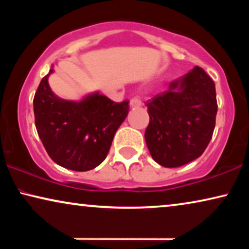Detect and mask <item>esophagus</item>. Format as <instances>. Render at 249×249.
Instances as JSON below:
<instances>
[{
  "label": "esophagus",
  "instance_id": "34e87169",
  "mask_svg": "<svg viewBox=\"0 0 249 249\" xmlns=\"http://www.w3.org/2000/svg\"><path fill=\"white\" fill-rule=\"evenodd\" d=\"M129 104H130V107H138L142 105V102L137 97H132L130 102H129Z\"/></svg>",
  "mask_w": 249,
  "mask_h": 249
}]
</instances>
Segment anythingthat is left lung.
Wrapping results in <instances>:
<instances>
[{
	"label": "left lung",
	"mask_w": 249,
	"mask_h": 249,
	"mask_svg": "<svg viewBox=\"0 0 249 249\" xmlns=\"http://www.w3.org/2000/svg\"><path fill=\"white\" fill-rule=\"evenodd\" d=\"M146 107L145 142L156 163L178 168L203 154L215 127L217 104L215 85L202 68L172 80Z\"/></svg>",
	"instance_id": "1"
}]
</instances>
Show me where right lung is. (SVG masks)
I'll list each match as a JSON object with an SVG mask.
<instances>
[{
    "mask_svg": "<svg viewBox=\"0 0 249 249\" xmlns=\"http://www.w3.org/2000/svg\"><path fill=\"white\" fill-rule=\"evenodd\" d=\"M53 72L52 66L34 97L37 132L56 164L88 171L107 158L115 132L128 115V101L115 103L98 91L80 101L63 100L49 85Z\"/></svg>",
    "mask_w": 249,
    "mask_h": 249,
    "instance_id": "obj_1",
    "label": "right lung"
}]
</instances>
